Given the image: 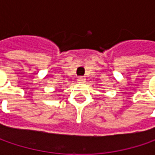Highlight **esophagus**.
<instances>
[{
  "label": "esophagus",
  "instance_id": "1",
  "mask_svg": "<svg viewBox=\"0 0 155 155\" xmlns=\"http://www.w3.org/2000/svg\"><path fill=\"white\" fill-rule=\"evenodd\" d=\"M84 82H85V78L84 77H79L78 78V83H79V84H84Z\"/></svg>",
  "mask_w": 155,
  "mask_h": 155
}]
</instances>
